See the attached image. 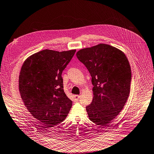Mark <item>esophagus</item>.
<instances>
[{"label": "esophagus", "mask_w": 154, "mask_h": 154, "mask_svg": "<svg viewBox=\"0 0 154 154\" xmlns=\"http://www.w3.org/2000/svg\"><path fill=\"white\" fill-rule=\"evenodd\" d=\"M80 95H74V98H75V100L78 101V100H79V98H80Z\"/></svg>", "instance_id": "1"}]
</instances>
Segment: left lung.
Masks as SVG:
<instances>
[{"label": "left lung", "instance_id": "1", "mask_svg": "<svg viewBox=\"0 0 154 154\" xmlns=\"http://www.w3.org/2000/svg\"><path fill=\"white\" fill-rule=\"evenodd\" d=\"M76 56L91 76L93 97L86 107L88 117L94 123L107 126L129 97L131 71L128 60L122 50L105 44L80 49Z\"/></svg>", "mask_w": 154, "mask_h": 154}]
</instances>
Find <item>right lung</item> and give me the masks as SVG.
<instances>
[{
  "instance_id": "obj_1",
  "label": "right lung",
  "mask_w": 154,
  "mask_h": 154,
  "mask_svg": "<svg viewBox=\"0 0 154 154\" xmlns=\"http://www.w3.org/2000/svg\"><path fill=\"white\" fill-rule=\"evenodd\" d=\"M76 50H44L27 58L19 75L21 99L32 116L47 128L65 120L72 102L63 90V70Z\"/></svg>"
}]
</instances>
